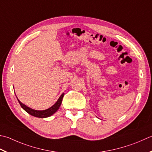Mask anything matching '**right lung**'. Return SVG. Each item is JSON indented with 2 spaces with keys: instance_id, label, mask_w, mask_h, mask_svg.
I'll return each instance as SVG.
<instances>
[{
  "instance_id": "add662e5",
  "label": "right lung",
  "mask_w": 152,
  "mask_h": 152,
  "mask_svg": "<svg viewBox=\"0 0 152 152\" xmlns=\"http://www.w3.org/2000/svg\"><path fill=\"white\" fill-rule=\"evenodd\" d=\"M64 94H62L61 95V97L58 98L57 102H56V103L54 105H53L51 107H50L46 110H43V111H37V110H34L29 108L28 107L25 105L24 104L21 103L18 98L17 99H18V101L20 106L22 107L23 110H25V111L29 115L34 116V117H35L46 118V117H50V116H51L52 115L54 114L59 109V107H60L62 101V98H63V96H64Z\"/></svg>"
}]
</instances>
